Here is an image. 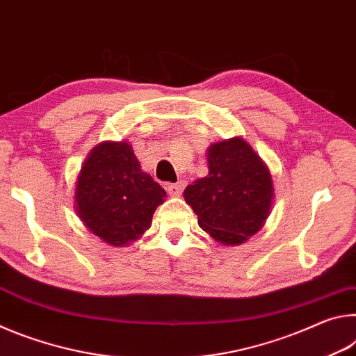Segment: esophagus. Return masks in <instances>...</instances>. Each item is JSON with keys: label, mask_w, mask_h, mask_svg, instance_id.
<instances>
[{"label": "esophagus", "mask_w": 356, "mask_h": 356, "mask_svg": "<svg viewBox=\"0 0 356 356\" xmlns=\"http://www.w3.org/2000/svg\"><path fill=\"white\" fill-rule=\"evenodd\" d=\"M184 186H185V184L182 182V180H179V182H176V184H168L166 190L171 196H179V195H182Z\"/></svg>", "instance_id": "34e87169"}]
</instances>
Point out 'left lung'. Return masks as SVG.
<instances>
[{
  "label": "left lung",
  "mask_w": 356,
  "mask_h": 356,
  "mask_svg": "<svg viewBox=\"0 0 356 356\" xmlns=\"http://www.w3.org/2000/svg\"><path fill=\"white\" fill-rule=\"evenodd\" d=\"M207 177L184 191L197 225L216 242L240 245L264 226L273 200L272 176L242 138L212 144Z\"/></svg>",
  "instance_id": "obj_1"
}]
</instances>
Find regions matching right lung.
Returning <instances> with one entry per match:
<instances>
[{
    "label": "right lung",
    "instance_id": "1",
    "mask_svg": "<svg viewBox=\"0 0 356 356\" xmlns=\"http://www.w3.org/2000/svg\"><path fill=\"white\" fill-rule=\"evenodd\" d=\"M166 191L141 171L129 143H104L84 161L75 188V209L89 231L124 246L150 227Z\"/></svg>",
    "mask_w": 356,
    "mask_h": 356
}]
</instances>
